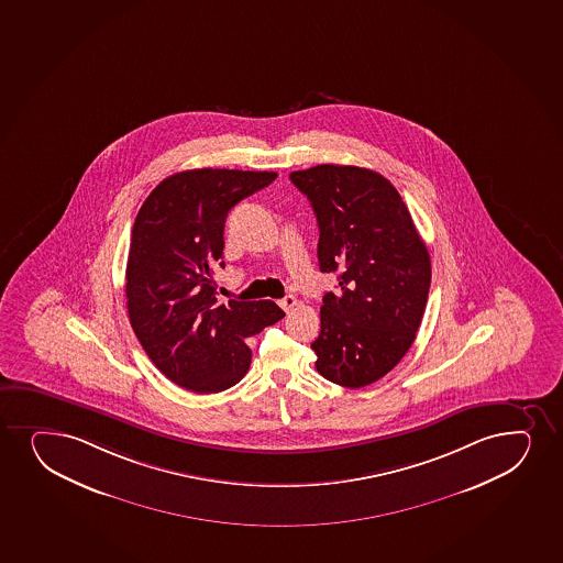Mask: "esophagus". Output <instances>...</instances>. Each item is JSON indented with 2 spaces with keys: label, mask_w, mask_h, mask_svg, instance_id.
Listing matches in <instances>:
<instances>
[{
  "label": "esophagus",
  "mask_w": 563,
  "mask_h": 563,
  "mask_svg": "<svg viewBox=\"0 0 563 563\" xmlns=\"http://www.w3.org/2000/svg\"><path fill=\"white\" fill-rule=\"evenodd\" d=\"M279 306L284 308L285 313H289L297 306V298L292 297V295H287L284 300H279Z\"/></svg>",
  "instance_id": "esophagus-1"
}]
</instances>
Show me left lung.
<instances>
[{
    "label": "left lung",
    "instance_id": "1",
    "mask_svg": "<svg viewBox=\"0 0 563 563\" xmlns=\"http://www.w3.org/2000/svg\"><path fill=\"white\" fill-rule=\"evenodd\" d=\"M319 225L321 272H338L327 292L316 368L340 387L382 379L408 353L432 279L427 244L385 176L353 165H317L289 175Z\"/></svg>",
    "mask_w": 563,
    "mask_h": 563
}]
</instances>
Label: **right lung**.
<instances>
[{
  "instance_id": "right-lung-1",
  "label": "right lung",
  "mask_w": 563,
  "mask_h": 563,
  "mask_svg": "<svg viewBox=\"0 0 563 563\" xmlns=\"http://www.w3.org/2000/svg\"><path fill=\"white\" fill-rule=\"evenodd\" d=\"M276 173L194 168L155 186L136 213L125 271L131 327L170 382L199 395L246 375V338L285 316L272 300L220 305L213 272L225 268L223 227L242 199Z\"/></svg>"
}]
</instances>
